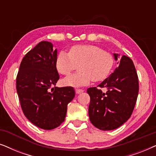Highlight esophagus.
I'll return each instance as SVG.
<instances>
[{
    "instance_id": "1",
    "label": "esophagus",
    "mask_w": 156,
    "mask_h": 156,
    "mask_svg": "<svg viewBox=\"0 0 156 156\" xmlns=\"http://www.w3.org/2000/svg\"><path fill=\"white\" fill-rule=\"evenodd\" d=\"M75 91H76V94H79L82 93L84 91H83L82 89H75Z\"/></svg>"
}]
</instances>
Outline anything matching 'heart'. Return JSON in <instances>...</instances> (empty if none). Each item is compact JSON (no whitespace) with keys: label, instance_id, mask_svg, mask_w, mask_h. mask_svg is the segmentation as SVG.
Listing matches in <instances>:
<instances>
[{"label":"heart","instance_id":"1","mask_svg":"<svg viewBox=\"0 0 156 156\" xmlns=\"http://www.w3.org/2000/svg\"><path fill=\"white\" fill-rule=\"evenodd\" d=\"M115 64L114 55L104 52L99 47L80 44L71 48L69 52L60 51L56 59V67L62 75H69L78 67V73L62 80L65 86L80 87L87 86L93 80L101 82L112 72Z\"/></svg>","mask_w":156,"mask_h":156}]
</instances>
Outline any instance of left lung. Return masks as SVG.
I'll use <instances>...</instances> for the list:
<instances>
[{
    "instance_id": "obj_1",
    "label": "left lung",
    "mask_w": 156,
    "mask_h": 156,
    "mask_svg": "<svg viewBox=\"0 0 156 156\" xmlns=\"http://www.w3.org/2000/svg\"><path fill=\"white\" fill-rule=\"evenodd\" d=\"M114 53L119 67L98 87L106 88L102 92L97 87H90L89 120L102 131H111L123 125L131 117L138 94V79L133 61L129 57Z\"/></svg>"
}]
</instances>
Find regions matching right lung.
<instances>
[{
    "label": "right lung",
    "mask_w": 156,
    "mask_h": 156,
    "mask_svg": "<svg viewBox=\"0 0 156 156\" xmlns=\"http://www.w3.org/2000/svg\"><path fill=\"white\" fill-rule=\"evenodd\" d=\"M57 56V50H53L51 42H39L23 57L16 79L25 117L44 130L54 129L64 122L67 104L75 96L73 87H55L59 79Z\"/></svg>",
    "instance_id": "right-lung-1"
}]
</instances>
